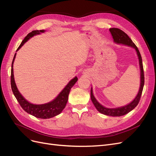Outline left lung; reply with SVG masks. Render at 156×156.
<instances>
[{"label":"left lung","mask_w":156,"mask_h":156,"mask_svg":"<svg viewBox=\"0 0 156 156\" xmlns=\"http://www.w3.org/2000/svg\"><path fill=\"white\" fill-rule=\"evenodd\" d=\"M109 31L112 36L113 41L116 44H122L124 45H127L131 47V48L135 49L136 51V55H137L139 58V64L140 67V87L139 89V92L136 94V97L134 98V100L128 103L127 105L124 106L115 107V108H108L105 106L102 105L100 103H99L96 100V98L94 97L93 94V90L92 87H91L90 90V98L91 100L93 103L94 105L95 106L96 109L100 112L101 114L105 115L110 116H120L125 115L127 113L131 111L135 107L138 105L139 102L140 98L142 94V92L143 90V87L144 84V71H143V61L140 52L136 48V46L135 45L132 40L130 39V37L127 36L124 32L122 30L117 29V28H112L109 29Z\"/></svg>","instance_id":"1"}]
</instances>
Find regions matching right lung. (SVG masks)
<instances>
[{"mask_svg": "<svg viewBox=\"0 0 156 156\" xmlns=\"http://www.w3.org/2000/svg\"><path fill=\"white\" fill-rule=\"evenodd\" d=\"M45 30H33L28 34L25 39L23 40L21 45L19 46L16 52L20 49L21 47L24 45L26 42L30 39L33 36L40 34L41 33H44ZM16 56V53L13 56V59L12 60V69H11V87L12 92L17 99V101L20 103L23 109L26 111L29 114L34 116L38 119H48L53 118L56 115L60 114L64 108L66 107V105L68 102V95L70 92V90L74 84L77 81V77L75 76L73 79L67 84L62 91H61L58 95L56 96L54 100L52 101L44 103V104H33V103L28 101L26 99L22 96V94L18 90V88L15 82L13 75V63L15 60Z\"/></svg>", "mask_w": 156, "mask_h": 156, "instance_id": "right-lung-1", "label": "right lung"}]
</instances>
